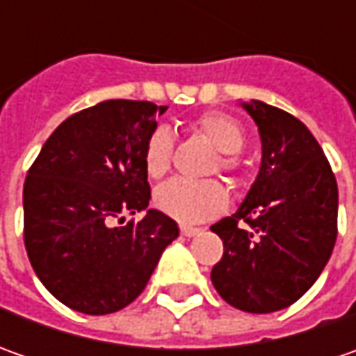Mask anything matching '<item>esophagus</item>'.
Wrapping results in <instances>:
<instances>
[{
	"label": "esophagus",
	"mask_w": 356,
	"mask_h": 356,
	"mask_svg": "<svg viewBox=\"0 0 356 356\" xmlns=\"http://www.w3.org/2000/svg\"><path fill=\"white\" fill-rule=\"evenodd\" d=\"M180 232H182V236H184V238H192V236H196V234H200V227L180 226Z\"/></svg>",
	"instance_id": "34e87169"
}]
</instances>
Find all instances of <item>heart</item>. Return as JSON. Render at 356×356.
<instances>
[{"label": "heart", "instance_id": "obj_1", "mask_svg": "<svg viewBox=\"0 0 356 356\" xmlns=\"http://www.w3.org/2000/svg\"><path fill=\"white\" fill-rule=\"evenodd\" d=\"M200 134L220 150L213 170L236 174L239 170L238 152L245 144V132L236 118L224 113H206L194 122ZM144 170L150 178L166 176L172 166V136L166 129H156L144 146ZM156 206L180 222H200L220 213L227 206L226 186L218 180L188 182L172 180L156 192Z\"/></svg>", "mask_w": 356, "mask_h": 356}]
</instances>
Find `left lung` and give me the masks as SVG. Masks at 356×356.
<instances>
[{
	"label": "left lung",
	"instance_id": "1",
	"mask_svg": "<svg viewBox=\"0 0 356 356\" xmlns=\"http://www.w3.org/2000/svg\"><path fill=\"white\" fill-rule=\"evenodd\" d=\"M261 136V166L238 212L213 224L224 255L212 283L232 307L273 313L317 281L337 239L339 190L309 129L277 106L241 103Z\"/></svg>",
	"mask_w": 356,
	"mask_h": 356
}]
</instances>
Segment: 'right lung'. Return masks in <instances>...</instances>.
<instances>
[{"instance_id":"1","label":"right lung","mask_w":356,"mask_h":356,"mask_svg":"<svg viewBox=\"0 0 356 356\" xmlns=\"http://www.w3.org/2000/svg\"><path fill=\"white\" fill-rule=\"evenodd\" d=\"M168 106L103 101L63 120L23 186V239L39 281L63 305L106 315L143 293L178 224L147 210L144 146Z\"/></svg>"}]
</instances>
